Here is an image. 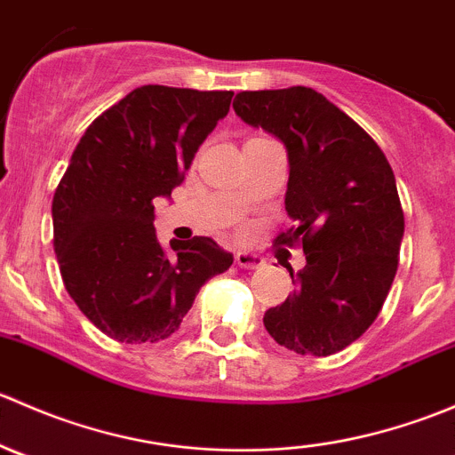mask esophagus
Segmentation results:
<instances>
[{"instance_id":"1","label":"esophagus","mask_w":455,"mask_h":455,"mask_svg":"<svg viewBox=\"0 0 455 455\" xmlns=\"http://www.w3.org/2000/svg\"><path fill=\"white\" fill-rule=\"evenodd\" d=\"M235 264L240 266V268H261V266H264V257L251 253V251H237Z\"/></svg>"}]
</instances>
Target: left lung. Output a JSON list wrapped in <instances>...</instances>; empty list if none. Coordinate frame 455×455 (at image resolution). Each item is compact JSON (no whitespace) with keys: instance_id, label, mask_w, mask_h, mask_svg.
I'll list each match as a JSON object with an SVG mask.
<instances>
[{"instance_id":"1","label":"left lung","mask_w":455,"mask_h":455,"mask_svg":"<svg viewBox=\"0 0 455 455\" xmlns=\"http://www.w3.org/2000/svg\"><path fill=\"white\" fill-rule=\"evenodd\" d=\"M237 116L283 142L286 213L295 228L277 242H301L306 266L295 291L268 308L264 325L297 355L330 356L379 316L398 268L405 218L380 147L310 87L240 92Z\"/></svg>"}]
</instances>
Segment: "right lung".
<instances>
[{
	"mask_svg": "<svg viewBox=\"0 0 455 455\" xmlns=\"http://www.w3.org/2000/svg\"><path fill=\"white\" fill-rule=\"evenodd\" d=\"M233 92L142 85L81 136L54 191V253L75 304L100 332L154 343L180 328L200 288L233 255L211 237H156L154 200L172 198Z\"/></svg>",
	"mask_w": 455,
	"mask_h": 455,
	"instance_id": "obj_1",
	"label": "right lung"
}]
</instances>
